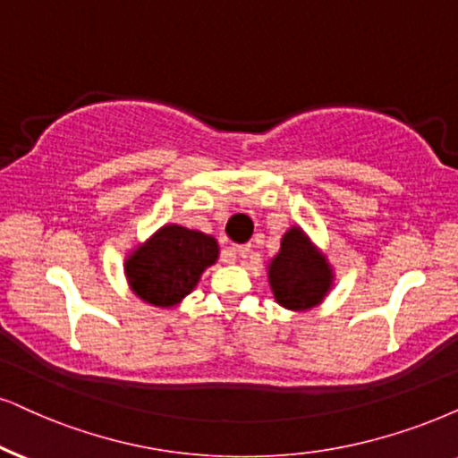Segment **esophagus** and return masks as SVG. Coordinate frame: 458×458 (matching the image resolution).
Listing matches in <instances>:
<instances>
[{
    "label": "esophagus",
    "instance_id": "34e87169",
    "mask_svg": "<svg viewBox=\"0 0 458 458\" xmlns=\"http://www.w3.org/2000/svg\"><path fill=\"white\" fill-rule=\"evenodd\" d=\"M233 251H234L239 258H247L249 253H251V247H249V245H234Z\"/></svg>",
    "mask_w": 458,
    "mask_h": 458
}]
</instances>
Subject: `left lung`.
I'll use <instances>...</instances> for the list:
<instances>
[{
  "label": "left lung",
  "mask_w": 458,
  "mask_h": 458,
  "mask_svg": "<svg viewBox=\"0 0 458 458\" xmlns=\"http://www.w3.org/2000/svg\"><path fill=\"white\" fill-rule=\"evenodd\" d=\"M332 268L302 230L293 225L281 241V251L268 266L275 300L289 310L312 309L332 287Z\"/></svg>",
  "instance_id": "8db88e82"
}]
</instances>
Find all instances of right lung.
Returning <instances> with one entry per match:
<instances>
[{
  "label": "right lung",
  "mask_w": 458,
  "mask_h": 458,
  "mask_svg": "<svg viewBox=\"0 0 458 458\" xmlns=\"http://www.w3.org/2000/svg\"><path fill=\"white\" fill-rule=\"evenodd\" d=\"M217 241L183 225H162L124 264L126 279L143 302L175 306L199 283L202 270L216 264Z\"/></svg>",
  "instance_id": "obj_1"
}]
</instances>
